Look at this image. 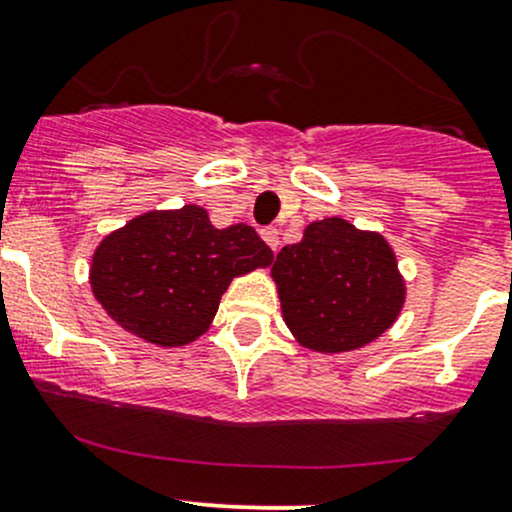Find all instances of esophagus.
<instances>
[{"label": "esophagus", "instance_id": "34e87169", "mask_svg": "<svg viewBox=\"0 0 512 512\" xmlns=\"http://www.w3.org/2000/svg\"><path fill=\"white\" fill-rule=\"evenodd\" d=\"M261 236H263V241H266V244L271 246L273 251L278 249L280 241H278V229H276V227H266V229H261Z\"/></svg>", "mask_w": 512, "mask_h": 512}]
</instances>
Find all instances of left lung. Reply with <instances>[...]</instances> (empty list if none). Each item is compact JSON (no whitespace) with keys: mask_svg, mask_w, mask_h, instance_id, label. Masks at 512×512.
Here are the masks:
<instances>
[{"mask_svg":"<svg viewBox=\"0 0 512 512\" xmlns=\"http://www.w3.org/2000/svg\"><path fill=\"white\" fill-rule=\"evenodd\" d=\"M271 276L295 342L320 354L371 344L405 305V280L388 241L342 217L307 224L298 244L278 251Z\"/></svg>","mask_w":512,"mask_h":512,"instance_id":"obj_1","label":"left lung"}]
</instances>
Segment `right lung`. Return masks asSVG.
I'll list each match as a JSON object with an SVG mask.
<instances>
[{"label": "right lung", "mask_w": 512, "mask_h": 512, "mask_svg": "<svg viewBox=\"0 0 512 512\" xmlns=\"http://www.w3.org/2000/svg\"><path fill=\"white\" fill-rule=\"evenodd\" d=\"M249 224L217 229L200 205L139 214L92 254V295L134 337L185 346L210 329L236 276L271 266Z\"/></svg>", "instance_id": "add662e5"}]
</instances>
